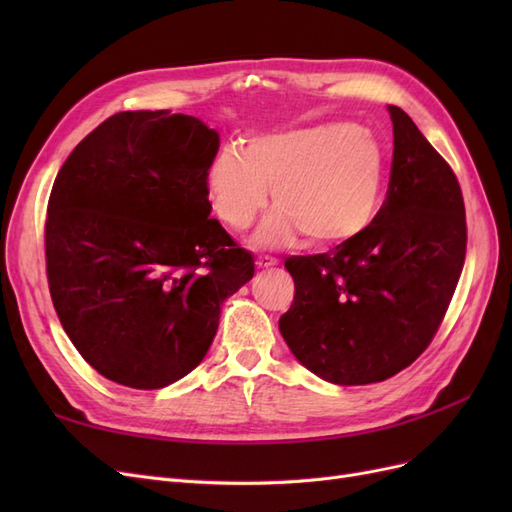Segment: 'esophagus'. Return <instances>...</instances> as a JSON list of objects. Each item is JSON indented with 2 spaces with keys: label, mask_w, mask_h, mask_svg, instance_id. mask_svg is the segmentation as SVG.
Returning a JSON list of instances; mask_svg holds the SVG:
<instances>
[{
  "label": "esophagus",
  "mask_w": 512,
  "mask_h": 512,
  "mask_svg": "<svg viewBox=\"0 0 512 512\" xmlns=\"http://www.w3.org/2000/svg\"><path fill=\"white\" fill-rule=\"evenodd\" d=\"M277 258H273V256H260L258 260H256V265L260 267V269H269V267H275L277 265Z\"/></svg>",
  "instance_id": "esophagus-1"
}]
</instances>
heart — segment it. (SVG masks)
<instances>
[{
    "instance_id": "b5f03b06",
    "label": "heart",
    "mask_w": 512,
    "mask_h": 512,
    "mask_svg": "<svg viewBox=\"0 0 512 512\" xmlns=\"http://www.w3.org/2000/svg\"><path fill=\"white\" fill-rule=\"evenodd\" d=\"M384 175L378 138L359 123H316L222 145L209 160L205 188L213 213L245 230L267 205L256 241L284 245L301 232L309 245L346 243L376 218Z\"/></svg>"
}]
</instances>
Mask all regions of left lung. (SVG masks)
<instances>
[{
	"label": "left lung",
	"instance_id": "8db88e82",
	"mask_svg": "<svg viewBox=\"0 0 512 512\" xmlns=\"http://www.w3.org/2000/svg\"><path fill=\"white\" fill-rule=\"evenodd\" d=\"M386 200L359 237L292 256L288 348L318 378L371 384L414 363L436 335L466 260V207L455 173L414 121L389 106Z\"/></svg>",
	"mask_w": 512,
	"mask_h": 512
}]
</instances>
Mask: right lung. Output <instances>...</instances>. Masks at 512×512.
Instances as JSON below:
<instances>
[{"instance_id": "add662e5", "label": "right lung", "mask_w": 512, "mask_h": 512, "mask_svg": "<svg viewBox=\"0 0 512 512\" xmlns=\"http://www.w3.org/2000/svg\"><path fill=\"white\" fill-rule=\"evenodd\" d=\"M220 136L170 111H126L74 147L53 183L44 247L61 327L98 374L162 389L205 359L252 254L211 220Z\"/></svg>"}]
</instances>
